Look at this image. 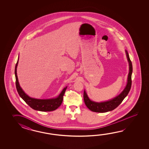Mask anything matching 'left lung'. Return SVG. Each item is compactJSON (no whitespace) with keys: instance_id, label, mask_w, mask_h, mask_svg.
<instances>
[{"instance_id":"1","label":"left lung","mask_w":149,"mask_h":149,"mask_svg":"<svg viewBox=\"0 0 149 149\" xmlns=\"http://www.w3.org/2000/svg\"><path fill=\"white\" fill-rule=\"evenodd\" d=\"M127 60L129 62L130 65V72L128 76L127 84L125 88L124 91L121 92L120 94L118 95L115 98H113L110 101L104 102L101 103H97L95 102L92 101L88 98L85 91L84 93V100L86 105L88 108L90 110L95 112H107L108 111H112L117 108L118 107L120 104L124 100V98L126 97L128 93L130 92L131 86H132V74L133 72V66L132 61L130 60L129 54L128 52L126 51Z\"/></svg>"}]
</instances>
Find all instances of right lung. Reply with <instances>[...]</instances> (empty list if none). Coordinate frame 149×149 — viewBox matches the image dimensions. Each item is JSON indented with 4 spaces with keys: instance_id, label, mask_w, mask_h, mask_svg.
Returning a JSON list of instances; mask_svg holds the SVG:
<instances>
[{
    "instance_id": "1",
    "label": "right lung",
    "mask_w": 149,
    "mask_h": 149,
    "mask_svg": "<svg viewBox=\"0 0 149 149\" xmlns=\"http://www.w3.org/2000/svg\"><path fill=\"white\" fill-rule=\"evenodd\" d=\"M18 61L16 64L15 68V84H16V89L18 92L20 97L25 102V103L29 105L32 109L40 111H54L57 109L61 104H62L63 96L67 88V87H65L61 93L60 95L57 98L48 100H39L36 98H31L26 95L23 92L22 88L20 87L19 83L18 81V78L16 73V68L18 64Z\"/></svg>"
}]
</instances>
